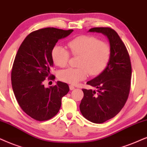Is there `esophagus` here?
I'll return each instance as SVG.
<instances>
[{
  "label": "esophagus",
  "instance_id": "obj_1",
  "mask_svg": "<svg viewBox=\"0 0 147 147\" xmlns=\"http://www.w3.org/2000/svg\"><path fill=\"white\" fill-rule=\"evenodd\" d=\"M69 88H70V90H74V89H75V87H74L72 85H69Z\"/></svg>",
  "mask_w": 147,
  "mask_h": 147
}]
</instances>
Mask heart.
<instances>
[{
    "label": "heart",
    "mask_w": 147,
    "mask_h": 147,
    "mask_svg": "<svg viewBox=\"0 0 147 147\" xmlns=\"http://www.w3.org/2000/svg\"><path fill=\"white\" fill-rule=\"evenodd\" d=\"M70 53L79 56L78 68H68L58 72L61 81L71 84H77L85 80L89 73L96 76L101 73L109 64L111 50L109 45L100 40L95 36L81 35L72 38L68 42ZM53 62L59 67H65L70 59V53L67 49L56 45L51 51Z\"/></svg>",
    "instance_id": "heart-1"
}]
</instances>
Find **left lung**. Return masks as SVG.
<instances>
[{"label": "left lung", "instance_id": "obj_1", "mask_svg": "<svg viewBox=\"0 0 147 147\" xmlns=\"http://www.w3.org/2000/svg\"><path fill=\"white\" fill-rule=\"evenodd\" d=\"M89 32L102 33L107 36L111 58L99 75L87 82L97 91L83 89L79 108L87 120L102 123L117 115L124 107L130 90L131 66L125 45L114 30L108 27L93 28Z\"/></svg>", "mask_w": 147, "mask_h": 147}]
</instances>
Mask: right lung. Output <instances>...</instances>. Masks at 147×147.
I'll list each match as a JSON object with an SVG mask.
<instances>
[{"instance_id":"1","label":"right lung","mask_w":147,"mask_h":147,"mask_svg":"<svg viewBox=\"0 0 147 147\" xmlns=\"http://www.w3.org/2000/svg\"><path fill=\"white\" fill-rule=\"evenodd\" d=\"M73 30L45 28L26 37L15 57L11 70V84L20 107L36 121H47L58 113L63 96L69 92L67 83L57 81L54 86L45 87L43 81L51 78L53 48L61 38Z\"/></svg>"}]
</instances>
